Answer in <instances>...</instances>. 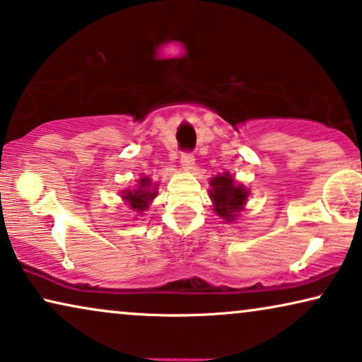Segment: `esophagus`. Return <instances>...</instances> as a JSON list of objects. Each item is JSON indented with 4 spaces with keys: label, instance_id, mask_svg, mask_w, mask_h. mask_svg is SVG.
Listing matches in <instances>:
<instances>
[{
    "label": "esophagus",
    "instance_id": "1",
    "mask_svg": "<svg viewBox=\"0 0 362 362\" xmlns=\"http://www.w3.org/2000/svg\"><path fill=\"white\" fill-rule=\"evenodd\" d=\"M181 166L185 168L186 171L192 170V168H194V155H192V153H189V151L182 153V155H181Z\"/></svg>",
    "mask_w": 362,
    "mask_h": 362
}]
</instances>
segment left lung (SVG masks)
Listing matches in <instances>:
<instances>
[{
  "label": "left lung",
  "mask_w": 362,
  "mask_h": 362,
  "mask_svg": "<svg viewBox=\"0 0 362 362\" xmlns=\"http://www.w3.org/2000/svg\"><path fill=\"white\" fill-rule=\"evenodd\" d=\"M209 185V196L212 204H214L216 214L226 222L235 221L239 212L244 209L247 197H249V191L245 189V186L235 185L234 177L229 173L212 177Z\"/></svg>",
  "instance_id": "8db88e82"
}]
</instances>
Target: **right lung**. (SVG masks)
I'll list each match as a JSON object with an SVG mask.
<instances>
[{"mask_svg":"<svg viewBox=\"0 0 362 362\" xmlns=\"http://www.w3.org/2000/svg\"><path fill=\"white\" fill-rule=\"evenodd\" d=\"M158 187L153 185L151 180L148 176H143L140 181H138L136 189H127L122 192L123 201L130 206L133 212H138L141 214L143 211L148 209V204L155 199L158 194Z\"/></svg>","mask_w":362,"mask_h":362,"instance_id":"right-lung-1","label":"right lung"}]
</instances>
